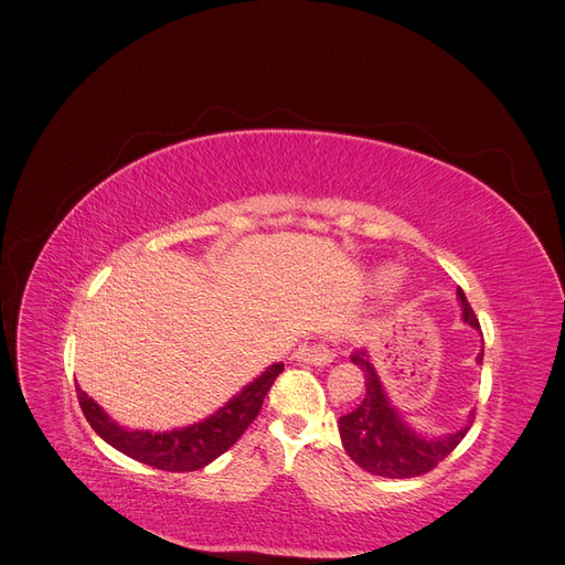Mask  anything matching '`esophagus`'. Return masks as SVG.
<instances>
[{
	"label": "esophagus",
	"instance_id": "esophagus-1",
	"mask_svg": "<svg viewBox=\"0 0 565 565\" xmlns=\"http://www.w3.org/2000/svg\"><path fill=\"white\" fill-rule=\"evenodd\" d=\"M297 358L303 363H311V365H328L337 358V351L320 341V344H303L297 349Z\"/></svg>",
	"mask_w": 565,
	"mask_h": 565
}]
</instances>
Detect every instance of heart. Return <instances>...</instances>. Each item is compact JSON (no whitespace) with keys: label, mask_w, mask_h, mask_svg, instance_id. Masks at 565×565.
Wrapping results in <instances>:
<instances>
[{"label":"heart","mask_w":565,"mask_h":565,"mask_svg":"<svg viewBox=\"0 0 565 565\" xmlns=\"http://www.w3.org/2000/svg\"><path fill=\"white\" fill-rule=\"evenodd\" d=\"M388 280H391V273L388 270H380L377 276H374V282H377V285H386Z\"/></svg>","instance_id":"b5f03b06"}]
</instances>
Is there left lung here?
<instances>
[{
    "mask_svg": "<svg viewBox=\"0 0 565 565\" xmlns=\"http://www.w3.org/2000/svg\"><path fill=\"white\" fill-rule=\"evenodd\" d=\"M457 299L461 303V318H465V322H469L476 330L481 328L461 287H457ZM351 363L365 372L367 391L363 403L353 413L339 417V436L347 455L361 469L384 478H413L429 473L467 436L471 422L448 436H419L415 429H409L398 415V409L391 405L388 393L380 382V374L370 363V353L365 349L355 351L351 355ZM476 363H483V349L478 353Z\"/></svg>",
    "mask_w": 565,
    "mask_h": 565,
    "instance_id": "1",
    "label": "left lung"
}]
</instances>
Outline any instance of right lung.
I'll return each mask as SVG.
<instances>
[{
  "label": "right lung",
  "mask_w": 565,
  "mask_h": 565,
  "mask_svg": "<svg viewBox=\"0 0 565 565\" xmlns=\"http://www.w3.org/2000/svg\"><path fill=\"white\" fill-rule=\"evenodd\" d=\"M282 370V363L266 367V372H262L259 377L249 382L207 419L162 434L125 429V426L113 422L104 413V407L94 403V398H89L82 388H77V398L92 429L115 450L162 471H198L207 467L218 455H224L245 434L247 426L262 413L266 393Z\"/></svg>",
  "instance_id": "obj_1"
}]
</instances>
